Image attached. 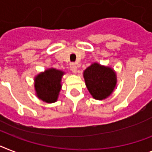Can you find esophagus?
Instances as JSON below:
<instances>
[{
  "label": "esophagus",
  "instance_id": "34e87169",
  "mask_svg": "<svg viewBox=\"0 0 152 152\" xmlns=\"http://www.w3.org/2000/svg\"><path fill=\"white\" fill-rule=\"evenodd\" d=\"M70 69H71V71L73 73H76L77 72V66H76L75 63H71V64H70Z\"/></svg>",
  "mask_w": 152,
  "mask_h": 152
}]
</instances>
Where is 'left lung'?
<instances>
[{"label": "left lung", "mask_w": 152, "mask_h": 152, "mask_svg": "<svg viewBox=\"0 0 152 152\" xmlns=\"http://www.w3.org/2000/svg\"><path fill=\"white\" fill-rule=\"evenodd\" d=\"M85 85L94 99H105L113 93L116 85V75L113 69L93 63L83 73Z\"/></svg>", "instance_id": "1"}]
</instances>
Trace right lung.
I'll list each match as a JSON object with an SVG mask.
<instances>
[{"label":"right lung","mask_w":152,"mask_h":152,"mask_svg":"<svg viewBox=\"0 0 152 152\" xmlns=\"http://www.w3.org/2000/svg\"><path fill=\"white\" fill-rule=\"evenodd\" d=\"M64 72L55 68H49L36 75L34 79L36 96L47 103L57 100L61 89V79Z\"/></svg>","instance_id":"add662e5"}]
</instances>
